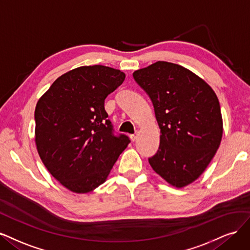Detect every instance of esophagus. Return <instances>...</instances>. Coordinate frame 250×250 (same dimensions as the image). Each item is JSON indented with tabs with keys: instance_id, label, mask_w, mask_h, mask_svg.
<instances>
[{
	"instance_id": "obj_1",
	"label": "esophagus",
	"mask_w": 250,
	"mask_h": 250,
	"mask_svg": "<svg viewBox=\"0 0 250 250\" xmlns=\"http://www.w3.org/2000/svg\"><path fill=\"white\" fill-rule=\"evenodd\" d=\"M131 139H132L133 141H135V140L137 139V134H132V135H131Z\"/></svg>"
}]
</instances>
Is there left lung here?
<instances>
[{
  "mask_svg": "<svg viewBox=\"0 0 250 250\" xmlns=\"http://www.w3.org/2000/svg\"><path fill=\"white\" fill-rule=\"evenodd\" d=\"M133 77L149 96L160 127L159 149L148 162L172 186H187L205 171L220 146L217 95L192 71L166 61L136 70Z\"/></svg>",
  "mask_w": 250,
  "mask_h": 250,
  "instance_id": "8db88e82",
  "label": "left lung"
}]
</instances>
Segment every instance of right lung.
<instances>
[{
    "instance_id": "1",
    "label": "right lung",
    "mask_w": 250,
    "mask_h": 250,
    "mask_svg": "<svg viewBox=\"0 0 250 250\" xmlns=\"http://www.w3.org/2000/svg\"><path fill=\"white\" fill-rule=\"evenodd\" d=\"M125 75L104 65L59 77L35 108V142L47 170L64 187L88 193L106 181L130 138L114 134L104 100Z\"/></svg>"
}]
</instances>
